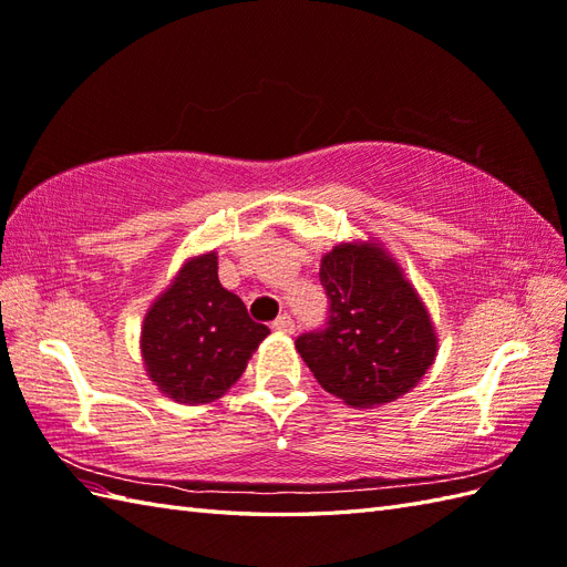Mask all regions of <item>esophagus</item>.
<instances>
[{
	"label": "esophagus",
	"instance_id": "1",
	"mask_svg": "<svg viewBox=\"0 0 567 567\" xmlns=\"http://www.w3.org/2000/svg\"><path fill=\"white\" fill-rule=\"evenodd\" d=\"M272 328L278 333H295V321H292V316H287V313H282V316H278V319L272 321Z\"/></svg>",
	"mask_w": 567,
	"mask_h": 567
}]
</instances>
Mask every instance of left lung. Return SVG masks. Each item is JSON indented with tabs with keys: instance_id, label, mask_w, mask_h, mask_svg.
<instances>
[{
	"instance_id": "8db88e82",
	"label": "left lung",
	"mask_w": 567,
	"mask_h": 567,
	"mask_svg": "<svg viewBox=\"0 0 567 567\" xmlns=\"http://www.w3.org/2000/svg\"><path fill=\"white\" fill-rule=\"evenodd\" d=\"M326 328L297 338L316 381L352 408L411 391L434 362L437 333L399 262L374 241L338 244L321 260Z\"/></svg>"
}]
</instances>
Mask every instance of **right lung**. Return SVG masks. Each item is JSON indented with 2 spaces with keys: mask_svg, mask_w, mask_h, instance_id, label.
<instances>
[{
  "mask_svg": "<svg viewBox=\"0 0 567 567\" xmlns=\"http://www.w3.org/2000/svg\"><path fill=\"white\" fill-rule=\"evenodd\" d=\"M270 333L217 278V254L183 262L142 323V360L154 386L176 403H213L244 374Z\"/></svg>",
  "mask_w": 567,
  "mask_h": 567,
  "instance_id": "obj_1",
  "label": "right lung"
}]
</instances>
